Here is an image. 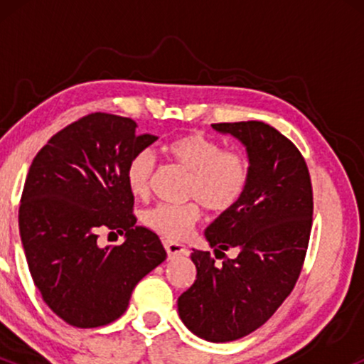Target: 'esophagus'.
Listing matches in <instances>:
<instances>
[{
    "label": "esophagus",
    "mask_w": 364,
    "mask_h": 364,
    "mask_svg": "<svg viewBox=\"0 0 364 364\" xmlns=\"http://www.w3.org/2000/svg\"><path fill=\"white\" fill-rule=\"evenodd\" d=\"M164 248H166V253H168L169 258H174V257H185L188 255V248L185 245L181 243H176V241H164Z\"/></svg>",
    "instance_id": "obj_1"
}]
</instances>
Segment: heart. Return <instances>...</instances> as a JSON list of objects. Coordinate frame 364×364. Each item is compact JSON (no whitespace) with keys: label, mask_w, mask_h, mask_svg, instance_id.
Masks as SVG:
<instances>
[{"label":"heart","mask_w":364,"mask_h":364,"mask_svg":"<svg viewBox=\"0 0 364 364\" xmlns=\"http://www.w3.org/2000/svg\"><path fill=\"white\" fill-rule=\"evenodd\" d=\"M169 161L190 173L186 196L193 202L171 205L161 203L145 212L144 220L150 229L169 240L190 235L200 219V204L212 212H225L243 198L252 179V162L237 150H224L219 141L200 133H188L164 145ZM156 157L150 150H140L129 157L124 179L133 196H147L152 181Z\"/></svg>","instance_id":"obj_1"}]
</instances>
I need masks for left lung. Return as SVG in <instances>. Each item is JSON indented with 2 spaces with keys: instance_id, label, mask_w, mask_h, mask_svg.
<instances>
[{
  "instance_id": "obj_1",
  "label": "left lung",
  "mask_w": 364,
  "mask_h": 364,
  "mask_svg": "<svg viewBox=\"0 0 364 364\" xmlns=\"http://www.w3.org/2000/svg\"><path fill=\"white\" fill-rule=\"evenodd\" d=\"M246 147L252 179L243 198L205 229L210 252L193 250L196 281L178 298L179 318L208 342H231L262 327L301 274L311 232L313 191L296 145L262 121L212 124Z\"/></svg>"
}]
</instances>
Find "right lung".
Instances as JSON below:
<instances>
[{"label": "right lung", "mask_w": 364, "mask_h": 364, "mask_svg": "<svg viewBox=\"0 0 364 364\" xmlns=\"http://www.w3.org/2000/svg\"><path fill=\"white\" fill-rule=\"evenodd\" d=\"M123 116L92 112L58 132L32 161L18 210L28 270L44 303L78 328L123 315L135 286L166 260L156 232L135 225L124 169L156 135ZM99 228L125 232L101 249Z\"/></svg>", "instance_id": "add662e5"}]
</instances>
